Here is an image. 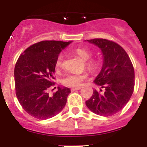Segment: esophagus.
<instances>
[{
	"instance_id": "1",
	"label": "esophagus",
	"mask_w": 147,
	"mask_h": 147,
	"mask_svg": "<svg viewBox=\"0 0 147 147\" xmlns=\"http://www.w3.org/2000/svg\"><path fill=\"white\" fill-rule=\"evenodd\" d=\"M81 89V88H71V91L74 92L76 91V90H79Z\"/></svg>"
}]
</instances>
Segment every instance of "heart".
Wrapping results in <instances>:
<instances>
[{
	"instance_id": "heart-1",
	"label": "heart",
	"mask_w": 147,
	"mask_h": 147,
	"mask_svg": "<svg viewBox=\"0 0 147 147\" xmlns=\"http://www.w3.org/2000/svg\"><path fill=\"white\" fill-rule=\"evenodd\" d=\"M75 54H77L83 61L89 60L91 57L92 54L90 51L87 50L82 48H78L74 50ZM63 59H64V56L63 54H59L57 57L55 62V66L57 68H60L62 66L63 63ZM87 67L90 69H95L96 67V63L93 61H89L86 63ZM88 77V74L86 72L82 73H70L66 74L64 77L62 78V82L64 85L67 87L73 88H80L82 85L83 82L85 80H87Z\"/></svg>"
}]
</instances>
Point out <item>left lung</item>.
Masks as SVG:
<instances>
[{
  "instance_id": "1",
  "label": "left lung",
  "mask_w": 147,
  "mask_h": 147,
  "mask_svg": "<svg viewBox=\"0 0 147 147\" xmlns=\"http://www.w3.org/2000/svg\"><path fill=\"white\" fill-rule=\"evenodd\" d=\"M87 41L96 45L102 52L103 64L93 82L105 88V91L100 94L93 90L92 96L85 104L94 113L110 116L123 109L132 96L135 85L134 68L129 56L119 44L105 39Z\"/></svg>"
}]
</instances>
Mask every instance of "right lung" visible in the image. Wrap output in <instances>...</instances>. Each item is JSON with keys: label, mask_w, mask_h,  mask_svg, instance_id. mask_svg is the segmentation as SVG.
<instances>
[{"label": "right lung", "mask_w": 147, "mask_h": 147, "mask_svg": "<svg viewBox=\"0 0 147 147\" xmlns=\"http://www.w3.org/2000/svg\"><path fill=\"white\" fill-rule=\"evenodd\" d=\"M71 42L41 41L24 51L17 61L14 73L17 98L26 112L36 119L54 117L65 106L70 88L58 86L52 96L48 89L54 83L57 57Z\"/></svg>", "instance_id": "1"}]
</instances>
